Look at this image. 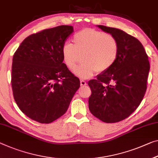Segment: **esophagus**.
<instances>
[{
  "mask_svg": "<svg viewBox=\"0 0 158 158\" xmlns=\"http://www.w3.org/2000/svg\"><path fill=\"white\" fill-rule=\"evenodd\" d=\"M85 85H87V82L85 81H81V86L83 87V86H85Z\"/></svg>",
  "mask_w": 158,
  "mask_h": 158,
  "instance_id": "34e87169",
  "label": "esophagus"
}]
</instances>
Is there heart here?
I'll return each instance as SVG.
<instances>
[{"mask_svg": "<svg viewBox=\"0 0 158 158\" xmlns=\"http://www.w3.org/2000/svg\"><path fill=\"white\" fill-rule=\"evenodd\" d=\"M73 45L65 42L61 48L63 61L73 69L81 58L82 64L73 70L82 79L102 73L114 64L119 54V44L113 35L92 28L77 31L73 37Z\"/></svg>", "mask_w": 158, "mask_h": 158, "instance_id": "obj_1", "label": "heart"}]
</instances>
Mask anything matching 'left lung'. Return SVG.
Returning a JSON list of instances; mask_svg holds the SVG:
<instances>
[{"label":"left lung","mask_w":158,"mask_h":158,"mask_svg":"<svg viewBox=\"0 0 158 158\" xmlns=\"http://www.w3.org/2000/svg\"><path fill=\"white\" fill-rule=\"evenodd\" d=\"M116 38L119 54L112 66L88 82L92 91L89 110L105 123H116L128 117L143 99L150 64L142 44L118 29L98 25Z\"/></svg>","instance_id":"obj_1"}]
</instances>
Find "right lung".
<instances>
[{"label": "right lung", "mask_w": 158, "mask_h": 158, "mask_svg": "<svg viewBox=\"0 0 158 158\" xmlns=\"http://www.w3.org/2000/svg\"><path fill=\"white\" fill-rule=\"evenodd\" d=\"M73 32L60 25L32 34L15 52L11 85L20 110L31 119L49 123L66 112L80 80L69 71L61 48Z\"/></svg>", "instance_id": "add662e5"}]
</instances>
